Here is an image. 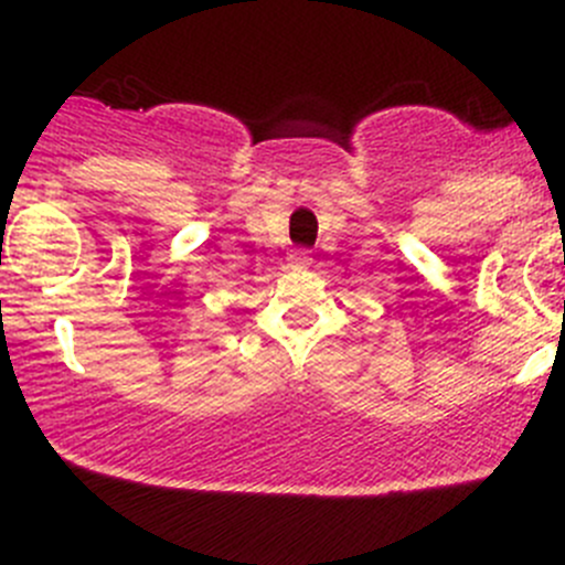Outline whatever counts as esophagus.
Wrapping results in <instances>:
<instances>
[{"label": "esophagus", "instance_id": "esophagus-1", "mask_svg": "<svg viewBox=\"0 0 565 565\" xmlns=\"http://www.w3.org/2000/svg\"><path fill=\"white\" fill-rule=\"evenodd\" d=\"M287 265L292 267V270H303V267H309V265H311V256H309V250H303V248L292 250V254L287 256Z\"/></svg>", "mask_w": 565, "mask_h": 565}]
</instances>
